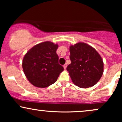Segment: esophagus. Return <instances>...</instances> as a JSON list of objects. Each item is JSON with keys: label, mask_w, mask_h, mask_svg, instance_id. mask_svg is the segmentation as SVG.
I'll return each instance as SVG.
<instances>
[{"label": "esophagus", "mask_w": 122, "mask_h": 122, "mask_svg": "<svg viewBox=\"0 0 122 122\" xmlns=\"http://www.w3.org/2000/svg\"><path fill=\"white\" fill-rule=\"evenodd\" d=\"M66 66H67V64H64V65H63V67H64V69H66Z\"/></svg>", "instance_id": "obj_1"}]
</instances>
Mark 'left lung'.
I'll return each instance as SVG.
<instances>
[{"instance_id": "obj_1", "label": "left lung", "mask_w": 122, "mask_h": 122, "mask_svg": "<svg viewBox=\"0 0 122 122\" xmlns=\"http://www.w3.org/2000/svg\"><path fill=\"white\" fill-rule=\"evenodd\" d=\"M71 64L67 66L72 82L80 88L96 84L103 73V61L97 51L86 43L79 42L69 48Z\"/></svg>"}]
</instances>
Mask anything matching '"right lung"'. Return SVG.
Instances as JSON below:
<instances>
[{
    "instance_id": "obj_1",
    "label": "right lung",
    "mask_w": 122,
    "mask_h": 122,
    "mask_svg": "<svg viewBox=\"0 0 122 122\" xmlns=\"http://www.w3.org/2000/svg\"><path fill=\"white\" fill-rule=\"evenodd\" d=\"M58 45L46 41L36 45L25 54L22 68L26 78L35 86L46 88L57 81L64 71L58 64Z\"/></svg>"
}]
</instances>
